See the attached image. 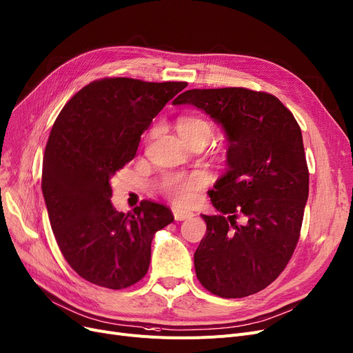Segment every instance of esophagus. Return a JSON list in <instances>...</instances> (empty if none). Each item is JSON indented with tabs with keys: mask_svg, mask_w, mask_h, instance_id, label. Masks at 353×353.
I'll return each mask as SVG.
<instances>
[{
	"mask_svg": "<svg viewBox=\"0 0 353 353\" xmlns=\"http://www.w3.org/2000/svg\"><path fill=\"white\" fill-rule=\"evenodd\" d=\"M173 215H174L176 221H185V219H189V218L193 216L192 212L183 211V210H177V208H174V210H173Z\"/></svg>",
	"mask_w": 353,
	"mask_h": 353,
	"instance_id": "1",
	"label": "esophagus"
}]
</instances>
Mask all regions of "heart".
I'll return each instance as SVG.
<instances>
[{"instance_id": "obj_1", "label": "heart", "mask_w": 353, "mask_h": 353, "mask_svg": "<svg viewBox=\"0 0 353 353\" xmlns=\"http://www.w3.org/2000/svg\"><path fill=\"white\" fill-rule=\"evenodd\" d=\"M177 130L185 141L193 138H205L206 141L212 137V126L199 116H180L177 119ZM208 185V176L203 172L193 173H173L167 174L161 188L170 199L177 203H190L196 193Z\"/></svg>"}]
</instances>
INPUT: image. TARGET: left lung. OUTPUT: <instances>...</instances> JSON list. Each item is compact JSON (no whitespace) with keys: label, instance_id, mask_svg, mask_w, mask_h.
<instances>
[{"label":"left lung","instance_id":"1","mask_svg":"<svg viewBox=\"0 0 353 353\" xmlns=\"http://www.w3.org/2000/svg\"><path fill=\"white\" fill-rule=\"evenodd\" d=\"M173 104H193L225 130L227 173L202 215L206 236L194 252L205 290L243 298L265 290L291 260L308 199L301 128L282 101L244 87L193 88Z\"/></svg>","mask_w":353,"mask_h":353}]
</instances>
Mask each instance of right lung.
<instances>
[{
    "label": "right lung",
    "mask_w": 353,
    "mask_h": 353,
    "mask_svg": "<svg viewBox=\"0 0 353 353\" xmlns=\"http://www.w3.org/2000/svg\"><path fill=\"white\" fill-rule=\"evenodd\" d=\"M186 85L100 78L58 114L45 148L42 192L59 250L83 279L123 290L147 275L154 234L174 216L151 201L117 212L110 177L134 159L141 134Z\"/></svg>",
    "instance_id": "obj_1"
}]
</instances>
